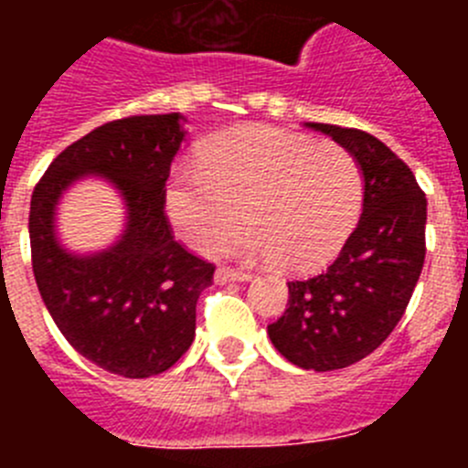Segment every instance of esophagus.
<instances>
[{
  "label": "esophagus",
  "mask_w": 468,
  "mask_h": 468,
  "mask_svg": "<svg viewBox=\"0 0 468 468\" xmlns=\"http://www.w3.org/2000/svg\"><path fill=\"white\" fill-rule=\"evenodd\" d=\"M250 274L241 270H231V267H220V270L215 271V281L218 283H229V281H248Z\"/></svg>",
  "instance_id": "esophagus-1"
}]
</instances>
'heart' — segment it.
<instances>
[{
	"label": "heart",
	"mask_w": 468,
	"mask_h": 468,
	"mask_svg": "<svg viewBox=\"0 0 468 468\" xmlns=\"http://www.w3.org/2000/svg\"><path fill=\"white\" fill-rule=\"evenodd\" d=\"M363 171L337 143L270 126H237L213 135L198 168L180 166L166 189L176 231L198 253H215L243 225L239 246L281 270L328 262L363 208Z\"/></svg>",
	"instance_id": "heart-1"
}]
</instances>
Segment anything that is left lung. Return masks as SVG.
Listing matches in <instances>:
<instances>
[{"label": "left lung", "instance_id": "obj_1", "mask_svg": "<svg viewBox=\"0 0 468 468\" xmlns=\"http://www.w3.org/2000/svg\"><path fill=\"white\" fill-rule=\"evenodd\" d=\"M356 156L363 215L321 274L288 283L270 340L304 370H340L373 354L399 325L427 255V197L382 140L333 123H307Z\"/></svg>", "mask_w": 468, "mask_h": 468}]
</instances>
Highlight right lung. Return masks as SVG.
<instances>
[{"label":"right lung","mask_w":468,"mask_h":468,"mask_svg":"<svg viewBox=\"0 0 468 468\" xmlns=\"http://www.w3.org/2000/svg\"><path fill=\"white\" fill-rule=\"evenodd\" d=\"M183 122L171 112L102 123L65 147L32 192V271L41 300L81 356L122 378H152L180 361L194 340L198 295L213 283L215 264L176 241L164 208ZM86 172L115 183L129 225L110 251L80 259L55 241L52 213Z\"/></svg>","instance_id":"1"}]
</instances>
